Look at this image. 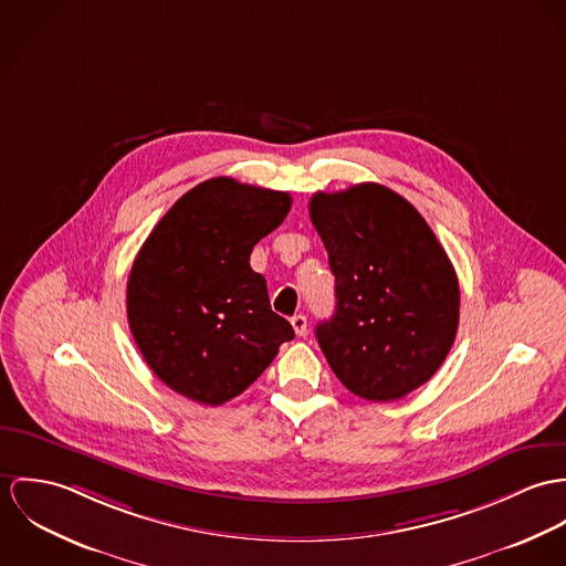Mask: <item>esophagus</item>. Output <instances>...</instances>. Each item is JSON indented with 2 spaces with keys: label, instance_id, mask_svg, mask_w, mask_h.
I'll return each instance as SVG.
<instances>
[{
  "label": "esophagus",
  "instance_id": "1",
  "mask_svg": "<svg viewBox=\"0 0 566 566\" xmlns=\"http://www.w3.org/2000/svg\"><path fill=\"white\" fill-rule=\"evenodd\" d=\"M291 325H293V329H295L297 336H304V334H306V327H308V321H306L304 314H295V316L291 318Z\"/></svg>",
  "mask_w": 566,
  "mask_h": 566
}]
</instances>
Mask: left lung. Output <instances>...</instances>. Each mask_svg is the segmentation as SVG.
Masks as SVG:
<instances>
[{
  "label": "left lung",
  "instance_id": "8db88e82",
  "mask_svg": "<svg viewBox=\"0 0 566 566\" xmlns=\"http://www.w3.org/2000/svg\"><path fill=\"white\" fill-rule=\"evenodd\" d=\"M311 219L336 277L316 340L347 390L406 397L439 371L458 329L453 264L417 208L376 182L314 192Z\"/></svg>",
  "mask_w": 566,
  "mask_h": 566
}]
</instances>
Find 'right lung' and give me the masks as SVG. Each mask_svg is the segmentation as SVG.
<instances>
[{
  "label": "right lung",
  "mask_w": 566,
  "mask_h": 566,
  "mask_svg": "<svg viewBox=\"0 0 566 566\" xmlns=\"http://www.w3.org/2000/svg\"><path fill=\"white\" fill-rule=\"evenodd\" d=\"M289 210L284 190L212 178L185 192L143 243L127 277V323L149 369L176 392L221 406L295 338L250 266L253 245Z\"/></svg>",
  "instance_id": "add662e5"
}]
</instances>
